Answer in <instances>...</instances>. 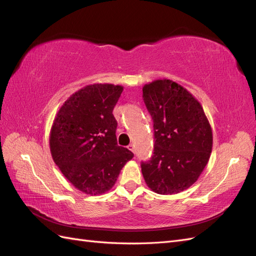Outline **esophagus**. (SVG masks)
<instances>
[{
	"label": "esophagus",
	"instance_id": "34e87169",
	"mask_svg": "<svg viewBox=\"0 0 256 256\" xmlns=\"http://www.w3.org/2000/svg\"><path fill=\"white\" fill-rule=\"evenodd\" d=\"M128 150H131V152H134V146L132 144L128 145Z\"/></svg>",
	"mask_w": 256,
	"mask_h": 256
}]
</instances>
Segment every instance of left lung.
I'll return each instance as SVG.
<instances>
[{"instance_id":"obj_1","label":"left lung","mask_w":256,"mask_h":256,"mask_svg":"<svg viewBox=\"0 0 256 256\" xmlns=\"http://www.w3.org/2000/svg\"><path fill=\"white\" fill-rule=\"evenodd\" d=\"M143 99L154 131L152 157L141 164L143 177L154 193L176 194L191 187L208 164L212 126L198 100L170 79L145 84Z\"/></svg>"}]
</instances>
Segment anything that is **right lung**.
Returning <instances> with one entry per match:
<instances>
[{
	"mask_svg": "<svg viewBox=\"0 0 256 256\" xmlns=\"http://www.w3.org/2000/svg\"><path fill=\"white\" fill-rule=\"evenodd\" d=\"M124 88L110 83L86 85L60 108L50 131L53 161L74 188L97 196L115 184L134 154L118 145L112 114Z\"/></svg>",
	"mask_w": 256,
	"mask_h": 256,
	"instance_id": "add662e5",
	"label": "right lung"
}]
</instances>
